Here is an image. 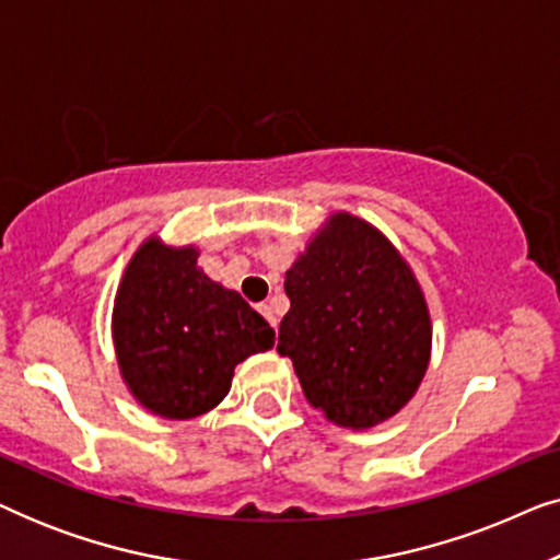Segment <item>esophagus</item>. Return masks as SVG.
<instances>
[{"instance_id": "esophagus-1", "label": "esophagus", "mask_w": 560, "mask_h": 560, "mask_svg": "<svg viewBox=\"0 0 560 560\" xmlns=\"http://www.w3.org/2000/svg\"><path fill=\"white\" fill-rule=\"evenodd\" d=\"M259 313H262V316L270 320V324L278 328V318H275V313H272V305L270 303H259Z\"/></svg>"}]
</instances>
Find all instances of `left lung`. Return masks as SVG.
<instances>
[{
  "mask_svg": "<svg viewBox=\"0 0 560 560\" xmlns=\"http://www.w3.org/2000/svg\"><path fill=\"white\" fill-rule=\"evenodd\" d=\"M285 293L278 351L313 408L359 431L410 400L431 357V318L410 267L377 229L336 213L285 272Z\"/></svg>",
  "mask_w": 560,
  "mask_h": 560,
  "instance_id": "1",
  "label": "left lung"
}]
</instances>
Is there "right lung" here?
Wrapping results in <instances>:
<instances>
[{
	"mask_svg": "<svg viewBox=\"0 0 560 560\" xmlns=\"http://www.w3.org/2000/svg\"><path fill=\"white\" fill-rule=\"evenodd\" d=\"M194 247L144 242L114 301L121 377L144 408L188 420L217 408L234 366L275 347V331L240 293L196 267Z\"/></svg>",
	"mask_w": 560,
	"mask_h": 560,
	"instance_id": "1",
	"label": "right lung"
}]
</instances>
